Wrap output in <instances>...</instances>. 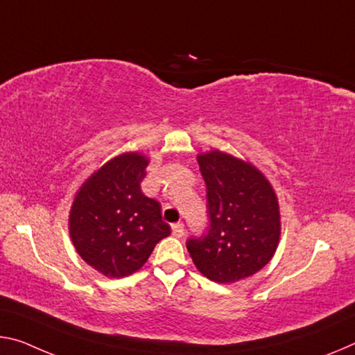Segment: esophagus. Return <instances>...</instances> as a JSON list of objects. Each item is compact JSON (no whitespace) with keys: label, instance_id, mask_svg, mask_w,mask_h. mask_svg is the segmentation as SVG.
<instances>
[{"label":"esophagus","instance_id":"34e87169","mask_svg":"<svg viewBox=\"0 0 355 355\" xmlns=\"http://www.w3.org/2000/svg\"><path fill=\"white\" fill-rule=\"evenodd\" d=\"M183 234H184V224L183 223L172 224V235H173V237L180 239V237H183Z\"/></svg>","mask_w":355,"mask_h":355}]
</instances>
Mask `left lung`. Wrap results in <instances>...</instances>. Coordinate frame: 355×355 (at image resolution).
I'll use <instances>...</instances> for the list:
<instances>
[{"mask_svg":"<svg viewBox=\"0 0 355 355\" xmlns=\"http://www.w3.org/2000/svg\"><path fill=\"white\" fill-rule=\"evenodd\" d=\"M207 184L208 227L187 248L215 283H235L266 267L277 251L281 221L277 194L261 171L219 150L198 156Z\"/></svg>","mask_w":355,"mask_h":355,"instance_id":"obj_1","label":"left lung"}]
</instances>
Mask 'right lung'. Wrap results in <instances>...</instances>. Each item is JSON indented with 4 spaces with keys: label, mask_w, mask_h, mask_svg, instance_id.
I'll return each mask as SVG.
<instances>
[{
    "label": "right lung",
    "mask_w": 355,
    "mask_h": 355,
    "mask_svg": "<svg viewBox=\"0 0 355 355\" xmlns=\"http://www.w3.org/2000/svg\"><path fill=\"white\" fill-rule=\"evenodd\" d=\"M148 159L123 153L107 161L77 191L69 235L88 266L109 278L142 268L156 243L171 235L161 205L140 189Z\"/></svg>",
    "instance_id": "right-lung-1"
}]
</instances>
